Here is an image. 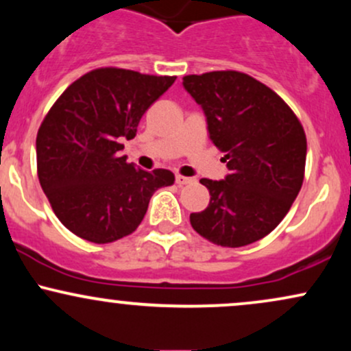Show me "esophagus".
Returning <instances> with one entry per match:
<instances>
[{
    "label": "esophagus",
    "mask_w": 351,
    "mask_h": 351,
    "mask_svg": "<svg viewBox=\"0 0 351 351\" xmlns=\"http://www.w3.org/2000/svg\"><path fill=\"white\" fill-rule=\"evenodd\" d=\"M176 183L180 184V186H184V184H191L195 183V180L193 178H188V176H183V175H176Z\"/></svg>",
    "instance_id": "1"
}]
</instances>
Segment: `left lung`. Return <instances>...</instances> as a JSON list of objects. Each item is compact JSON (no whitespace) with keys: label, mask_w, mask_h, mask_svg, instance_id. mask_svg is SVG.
I'll return each mask as SVG.
<instances>
[{"label":"left lung","mask_w":351,"mask_h":351,"mask_svg":"<svg viewBox=\"0 0 351 351\" xmlns=\"http://www.w3.org/2000/svg\"><path fill=\"white\" fill-rule=\"evenodd\" d=\"M201 106L211 142L226 153L229 175L199 180L208 208L191 213L196 232L224 247L263 239L291 209L304 181L307 138L291 107L251 75L216 71L183 77Z\"/></svg>","instance_id":"obj_1"}]
</instances>
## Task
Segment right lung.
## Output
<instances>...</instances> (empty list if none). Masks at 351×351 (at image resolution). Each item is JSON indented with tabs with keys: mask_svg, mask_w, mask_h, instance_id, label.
Listing matches in <instances>:
<instances>
[{
	"mask_svg": "<svg viewBox=\"0 0 351 351\" xmlns=\"http://www.w3.org/2000/svg\"><path fill=\"white\" fill-rule=\"evenodd\" d=\"M175 79L95 69L51 107L36 138L38 176L56 216L75 236L107 244L132 234L153 193L173 184L171 171H145L120 152Z\"/></svg>",
	"mask_w": 351,
	"mask_h": 351,
	"instance_id": "obj_1",
	"label": "right lung"
}]
</instances>
